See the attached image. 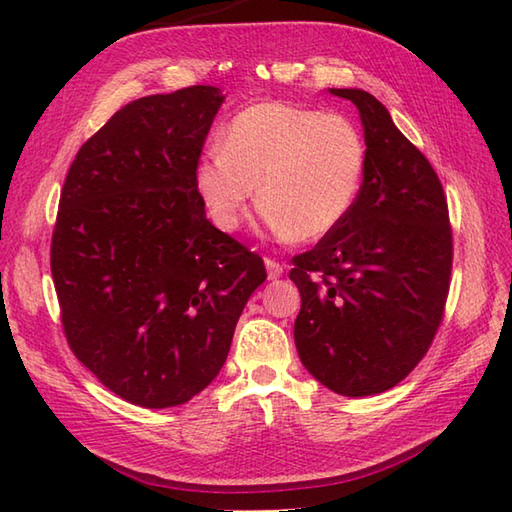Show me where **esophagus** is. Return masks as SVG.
<instances>
[{
	"instance_id": "1",
	"label": "esophagus",
	"mask_w": 512,
	"mask_h": 512,
	"mask_svg": "<svg viewBox=\"0 0 512 512\" xmlns=\"http://www.w3.org/2000/svg\"><path fill=\"white\" fill-rule=\"evenodd\" d=\"M266 270H268V279H277L281 273H284V264L277 262L273 257H266Z\"/></svg>"
}]
</instances>
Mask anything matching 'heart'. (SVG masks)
<instances>
[{"mask_svg": "<svg viewBox=\"0 0 512 512\" xmlns=\"http://www.w3.org/2000/svg\"><path fill=\"white\" fill-rule=\"evenodd\" d=\"M195 180L213 222L235 231L259 195L281 237L312 242L339 226L361 193L367 143L350 118L286 103H259L224 129Z\"/></svg>", "mask_w": 512, "mask_h": 512, "instance_id": "obj_1", "label": "heart"}]
</instances>
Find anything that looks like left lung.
Listing matches in <instances>:
<instances>
[{
    "label": "left lung",
    "mask_w": 512,
    "mask_h": 512,
    "mask_svg": "<svg viewBox=\"0 0 512 512\" xmlns=\"http://www.w3.org/2000/svg\"><path fill=\"white\" fill-rule=\"evenodd\" d=\"M361 114L367 169L350 215L292 257L301 292L295 343L321 385L361 398L396 387L436 339L444 317L453 233L442 182L363 90H330Z\"/></svg>",
    "instance_id": "1"
}]
</instances>
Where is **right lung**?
Returning <instances> with one entry per match:
<instances>
[{
	"mask_svg": "<svg viewBox=\"0 0 512 512\" xmlns=\"http://www.w3.org/2000/svg\"><path fill=\"white\" fill-rule=\"evenodd\" d=\"M224 101L213 85L121 107L65 176L50 268L74 356L147 409L220 374L264 259L206 220L195 171Z\"/></svg>",
	"mask_w": 512,
	"mask_h": 512,
	"instance_id": "add662e5",
	"label": "right lung"
}]
</instances>
